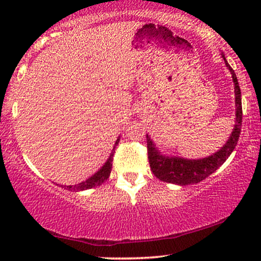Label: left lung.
Listing matches in <instances>:
<instances>
[{"label":"left lung","instance_id":"1","mask_svg":"<svg viewBox=\"0 0 261 261\" xmlns=\"http://www.w3.org/2000/svg\"><path fill=\"white\" fill-rule=\"evenodd\" d=\"M226 61V59H224ZM227 67L229 68L232 73L233 82H234V92H236V125L233 128V133L230 135L229 140L227 141L226 145L223 146L220 151L215 154L210 155L203 160H184V158L178 157H164L158 153L157 149L154 148V145L152 143L148 135H146L147 139V154L148 162L151 170L153 174L157 176L162 181L173 182L178 185H189L200 182L203 179L211 175L215 170L220 168L221 166L226 162L229 154L232 153L233 149L238 142L239 135H241L242 127V98H241V88H239L238 80L234 73V70L228 65L226 61Z\"/></svg>","mask_w":261,"mask_h":261}]
</instances>
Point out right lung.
<instances>
[{"mask_svg":"<svg viewBox=\"0 0 261 261\" xmlns=\"http://www.w3.org/2000/svg\"><path fill=\"white\" fill-rule=\"evenodd\" d=\"M118 143H119V139L116 140L115 146H118ZM115 146H114V148H115ZM114 153H115V151L112 152L109 160L107 161V163L104 164L103 168H101L99 172L95 173L94 175L87 179L86 181L80 182V184H77V185H71V187H65V189L67 188L68 190H71V191H80V190H86V189H91V188H94V187H99V185L103 184V182L106 181L108 178H109L110 172H112Z\"/></svg>","mask_w":261,"mask_h":261,"instance_id":"right-lung-1","label":"right lung"}]
</instances>
